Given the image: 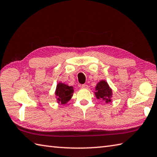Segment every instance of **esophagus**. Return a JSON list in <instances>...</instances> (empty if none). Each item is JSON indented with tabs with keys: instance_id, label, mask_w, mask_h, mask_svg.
<instances>
[{
	"instance_id": "1",
	"label": "esophagus",
	"mask_w": 157,
	"mask_h": 157,
	"mask_svg": "<svg viewBox=\"0 0 157 157\" xmlns=\"http://www.w3.org/2000/svg\"><path fill=\"white\" fill-rule=\"evenodd\" d=\"M82 88L83 89H88V86L86 84H83L82 85Z\"/></svg>"
}]
</instances>
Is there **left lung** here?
<instances>
[{
	"instance_id": "1",
	"label": "left lung",
	"mask_w": 157,
	"mask_h": 157,
	"mask_svg": "<svg viewBox=\"0 0 157 157\" xmlns=\"http://www.w3.org/2000/svg\"><path fill=\"white\" fill-rule=\"evenodd\" d=\"M94 95L97 99H101L105 101L106 103L112 101V97L113 95L112 89L105 80L102 79L97 83L95 86Z\"/></svg>"
}]
</instances>
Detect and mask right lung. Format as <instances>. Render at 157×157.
Returning a JSON list of instances; mask_svg holds the SVG:
<instances>
[{
  "label": "right lung",
  "mask_w": 157,
  "mask_h": 157,
  "mask_svg": "<svg viewBox=\"0 0 157 157\" xmlns=\"http://www.w3.org/2000/svg\"><path fill=\"white\" fill-rule=\"evenodd\" d=\"M74 93V88L62 82H58L55 90L57 103L64 105L71 100Z\"/></svg>",
  "instance_id": "add662e5"
}]
</instances>
